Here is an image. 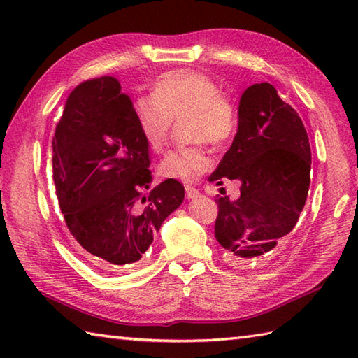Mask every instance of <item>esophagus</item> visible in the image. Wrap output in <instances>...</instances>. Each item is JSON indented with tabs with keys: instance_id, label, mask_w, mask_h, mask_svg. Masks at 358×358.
Returning a JSON list of instances; mask_svg holds the SVG:
<instances>
[{
	"instance_id": "esophagus-1",
	"label": "esophagus",
	"mask_w": 358,
	"mask_h": 358,
	"mask_svg": "<svg viewBox=\"0 0 358 358\" xmlns=\"http://www.w3.org/2000/svg\"><path fill=\"white\" fill-rule=\"evenodd\" d=\"M185 189H186V195H187V199H195V196H199L200 195V191L196 187H194V186H189V185H186L185 186Z\"/></svg>"
}]
</instances>
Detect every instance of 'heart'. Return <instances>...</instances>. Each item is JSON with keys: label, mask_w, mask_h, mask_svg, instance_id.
<instances>
[{"label": "heart", "mask_w": 358, "mask_h": 358, "mask_svg": "<svg viewBox=\"0 0 358 358\" xmlns=\"http://www.w3.org/2000/svg\"><path fill=\"white\" fill-rule=\"evenodd\" d=\"M186 117L185 127L194 146L169 150L158 164L163 178L195 181L208 172L212 159L203 141L223 146L237 132L238 115L234 104L208 75L196 71H172L155 80L152 96L134 101V118L143 140L159 152L169 140L173 121Z\"/></svg>", "instance_id": "b5f03b06"}]
</instances>
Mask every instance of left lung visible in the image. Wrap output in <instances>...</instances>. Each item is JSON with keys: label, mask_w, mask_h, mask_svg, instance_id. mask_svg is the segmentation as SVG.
<instances>
[{"label": "left lung", "mask_w": 358, "mask_h": 358, "mask_svg": "<svg viewBox=\"0 0 358 358\" xmlns=\"http://www.w3.org/2000/svg\"><path fill=\"white\" fill-rule=\"evenodd\" d=\"M226 178L240 181V196H217L215 238L235 262L266 260L299 222L310 183L306 129L269 83L240 98L237 135L209 181Z\"/></svg>", "instance_id": "obj_1"}]
</instances>
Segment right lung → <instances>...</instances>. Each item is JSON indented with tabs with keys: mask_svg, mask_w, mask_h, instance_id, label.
Returning <instances> with one entry per match:
<instances>
[{
	"mask_svg": "<svg viewBox=\"0 0 358 358\" xmlns=\"http://www.w3.org/2000/svg\"><path fill=\"white\" fill-rule=\"evenodd\" d=\"M52 149L58 204L80 252L104 272L138 262L183 203L185 187L167 178L147 192L149 146L117 78H92L72 90Z\"/></svg>",
	"mask_w": 358,
	"mask_h": 358,
	"instance_id": "add662e5",
	"label": "right lung"
}]
</instances>
